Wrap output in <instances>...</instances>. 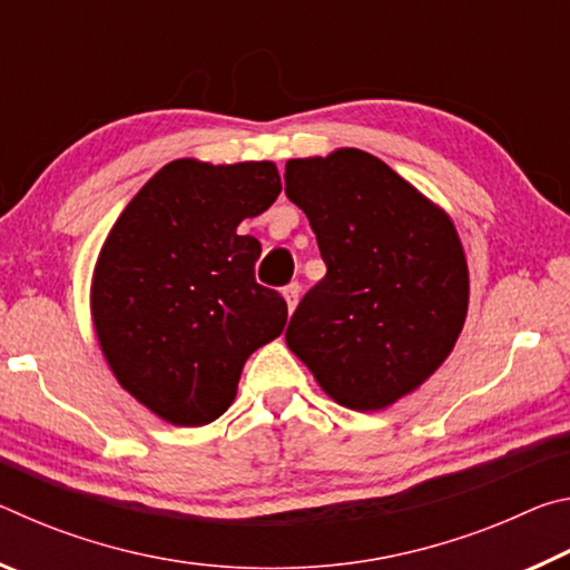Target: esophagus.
I'll return each mask as SVG.
<instances>
[{
  "label": "esophagus",
  "instance_id": "34e87169",
  "mask_svg": "<svg viewBox=\"0 0 570 570\" xmlns=\"http://www.w3.org/2000/svg\"><path fill=\"white\" fill-rule=\"evenodd\" d=\"M298 294H302V286H298V284H288V286L284 288V298H286L288 314H292L294 308H296V304H298Z\"/></svg>",
  "mask_w": 570,
  "mask_h": 570
}]
</instances>
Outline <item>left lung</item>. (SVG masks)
Segmentation results:
<instances>
[{
	"label": "left lung",
	"instance_id": "left-lung-1",
	"mask_svg": "<svg viewBox=\"0 0 570 570\" xmlns=\"http://www.w3.org/2000/svg\"><path fill=\"white\" fill-rule=\"evenodd\" d=\"M284 178L326 264L288 322V350L334 402L390 407L435 374L465 324L470 278L455 224L356 148L288 160Z\"/></svg>",
	"mask_w": 570,
	"mask_h": 570
}]
</instances>
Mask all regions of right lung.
Segmentation results:
<instances>
[{
	"label": "right lung",
	"mask_w": 570,
	"mask_h": 570,
	"mask_svg": "<svg viewBox=\"0 0 570 570\" xmlns=\"http://www.w3.org/2000/svg\"><path fill=\"white\" fill-rule=\"evenodd\" d=\"M282 193L272 160L163 166L115 220L90 308L115 380L170 424L200 428L236 397L240 370L284 332L286 302L256 284L262 244L238 236Z\"/></svg>",
	"instance_id": "add662e5"
}]
</instances>
